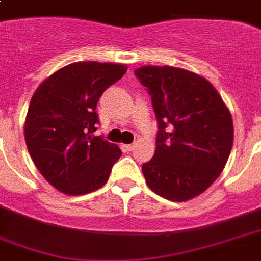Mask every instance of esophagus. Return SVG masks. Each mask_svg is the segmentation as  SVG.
I'll return each instance as SVG.
<instances>
[{"label":"esophagus","mask_w":261,"mask_h":261,"mask_svg":"<svg viewBox=\"0 0 261 261\" xmlns=\"http://www.w3.org/2000/svg\"><path fill=\"white\" fill-rule=\"evenodd\" d=\"M123 147L126 149L127 151H131L135 147V143H128V145H123Z\"/></svg>","instance_id":"1"}]
</instances>
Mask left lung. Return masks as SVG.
Returning <instances> with one entry per match:
<instances>
[{
	"mask_svg": "<svg viewBox=\"0 0 261 261\" xmlns=\"http://www.w3.org/2000/svg\"><path fill=\"white\" fill-rule=\"evenodd\" d=\"M159 122L153 159L142 165L149 188L172 202L198 196L217 180L233 146V119L210 81L173 66L138 67Z\"/></svg>",
	"mask_w": 261,
	"mask_h": 261,
	"instance_id": "obj_1",
	"label": "left lung"
}]
</instances>
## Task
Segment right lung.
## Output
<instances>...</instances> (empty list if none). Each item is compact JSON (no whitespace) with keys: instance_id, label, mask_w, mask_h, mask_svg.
<instances>
[{"instance_id":"right-lung-1","label":"right lung","mask_w":261,"mask_h":261,"mask_svg":"<svg viewBox=\"0 0 261 261\" xmlns=\"http://www.w3.org/2000/svg\"><path fill=\"white\" fill-rule=\"evenodd\" d=\"M127 71L123 63L74 62L47 77L31 98L24 137L42 176L66 195H84L108 181L122 150L93 137L96 106Z\"/></svg>"}]
</instances>
